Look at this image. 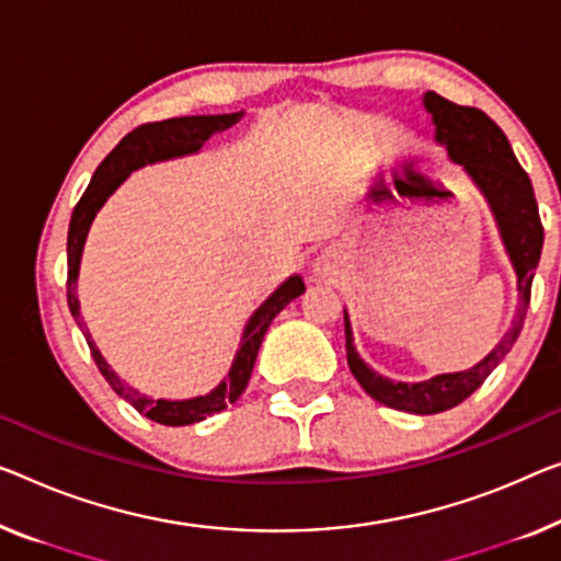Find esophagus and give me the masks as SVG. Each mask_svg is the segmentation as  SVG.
<instances>
[{
  "instance_id": "obj_1",
  "label": "esophagus",
  "mask_w": 561,
  "mask_h": 561,
  "mask_svg": "<svg viewBox=\"0 0 561 561\" xmlns=\"http://www.w3.org/2000/svg\"><path fill=\"white\" fill-rule=\"evenodd\" d=\"M312 274H314V277H320V279H330L332 274H334V259H332V254L322 252L320 256H317L314 264H312Z\"/></svg>"
}]
</instances>
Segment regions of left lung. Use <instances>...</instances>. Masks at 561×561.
Returning a JSON list of instances; mask_svg holds the SVG:
<instances>
[{
    "label": "left lung",
    "mask_w": 561,
    "mask_h": 561,
    "mask_svg": "<svg viewBox=\"0 0 561 561\" xmlns=\"http://www.w3.org/2000/svg\"><path fill=\"white\" fill-rule=\"evenodd\" d=\"M423 107L425 113H431L433 125H436V144L446 148L450 161L461 165L473 186L486 198L501 244H504L508 262L514 266L516 291H519V307H516L512 328L481 363L468 367V370L433 375V378L421 382L390 380L386 375L375 373L357 353L353 324H350L345 309L347 365L367 396L382 405L396 408V411L433 415L463 403L476 388H481V382L494 373V367L514 347L526 309H529L531 279L541 256V244H545V229H541L529 175L516 161L504 130L479 107L456 105L436 93L423 95Z\"/></svg>",
    "instance_id": "obj_1"
}]
</instances>
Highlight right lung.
<instances>
[{"label": "right lung", "instance_id": "obj_1", "mask_svg": "<svg viewBox=\"0 0 561 561\" xmlns=\"http://www.w3.org/2000/svg\"><path fill=\"white\" fill-rule=\"evenodd\" d=\"M244 118V111L239 113H221V115H183V118H169L161 123H146L128 133L118 146H115L103 163L98 165L93 179L85 194L75 206L70 231H67V305L78 322V328L85 334L90 353L98 370L103 373V378L111 382V388L118 392L121 398L136 408L138 413H144L150 421L161 425H191L206 421L208 415L221 413L224 408L237 403L241 392H244L249 378H252L259 347L274 317H277L291 299H297L305 291V282L299 274L284 279L262 305L254 309V314L249 317L241 332V342L233 355V363L229 367L227 378H224L214 390H208L206 396H194L183 400H169V398H153L140 392L125 382L118 373L113 370L107 360L100 353L93 334L88 330L85 317L80 312V299H78V277H80V262H82V249H85L90 227H93L95 216L100 208L105 206V201L118 191L125 179L133 171L144 169V165L173 161V158L194 156L206 146V140L216 136V133L229 130L231 125H237Z\"/></svg>", "mask_w": 561, "mask_h": 561}]
</instances>
